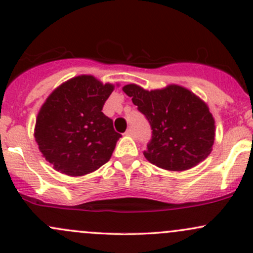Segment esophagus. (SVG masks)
I'll return each instance as SVG.
<instances>
[{"instance_id": "1", "label": "esophagus", "mask_w": 253, "mask_h": 253, "mask_svg": "<svg viewBox=\"0 0 253 253\" xmlns=\"http://www.w3.org/2000/svg\"><path fill=\"white\" fill-rule=\"evenodd\" d=\"M126 134L127 135V136H134V135H135V132H134V130L131 129V127H129V129L126 130Z\"/></svg>"}]
</instances>
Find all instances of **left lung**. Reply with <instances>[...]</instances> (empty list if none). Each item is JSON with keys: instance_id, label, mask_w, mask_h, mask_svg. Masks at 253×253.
<instances>
[{"instance_id": "left-lung-1", "label": "left lung", "mask_w": 253, "mask_h": 253, "mask_svg": "<svg viewBox=\"0 0 253 253\" xmlns=\"http://www.w3.org/2000/svg\"><path fill=\"white\" fill-rule=\"evenodd\" d=\"M123 91L150 122L152 139L144 152L148 162L183 171L210 156L215 122L207 103L192 91L175 84L151 91L127 84Z\"/></svg>"}]
</instances>
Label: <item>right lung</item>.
Wrapping results in <instances>:
<instances>
[{"label": "right lung", "mask_w": 253, "mask_h": 253, "mask_svg": "<svg viewBox=\"0 0 253 253\" xmlns=\"http://www.w3.org/2000/svg\"><path fill=\"white\" fill-rule=\"evenodd\" d=\"M119 84H117L118 86ZM114 90L92 75H79L52 91L36 117L34 136L57 171L83 176L107 163L122 136L102 113Z\"/></svg>", "instance_id": "right-lung-1"}]
</instances>
